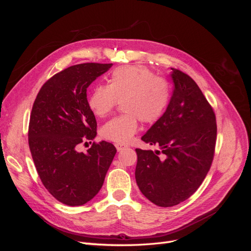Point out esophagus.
Here are the masks:
<instances>
[{
	"instance_id": "34e87169",
	"label": "esophagus",
	"mask_w": 251,
	"mask_h": 251,
	"mask_svg": "<svg viewBox=\"0 0 251 251\" xmlns=\"http://www.w3.org/2000/svg\"><path fill=\"white\" fill-rule=\"evenodd\" d=\"M115 147H116V149H117V151H123V150H125V149L126 148V146H124V144H119V143H116V144H115Z\"/></svg>"
}]
</instances>
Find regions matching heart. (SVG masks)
I'll use <instances>...</instances> for the list:
<instances>
[{
	"mask_svg": "<svg viewBox=\"0 0 251 251\" xmlns=\"http://www.w3.org/2000/svg\"><path fill=\"white\" fill-rule=\"evenodd\" d=\"M171 100V88L162 77L148 68L124 66L116 68L108 85H96L88 96V107L95 116L105 117L121 101L125 113L104 124L103 138L119 144L130 142L138 131L139 120L153 124L161 118Z\"/></svg>",
	"mask_w": 251,
	"mask_h": 251,
	"instance_id": "b5f03b06",
	"label": "heart"
}]
</instances>
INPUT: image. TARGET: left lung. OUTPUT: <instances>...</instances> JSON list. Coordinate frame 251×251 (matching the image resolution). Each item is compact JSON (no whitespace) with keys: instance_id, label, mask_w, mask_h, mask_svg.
I'll return each mask as SVG.
<instances>
[{"instance_id":"8db88e82","label":"left lung","mask_w":251,"mask_h":251,"mask_svg":"<svg viewBox=\"0 0 251 251\" xmlns=\"http://www.w3.org/2000/svg\"><path fill=\"white\" fill-rule=\"evenodd\" d=\"M172 70L169 107L141 137L160 151L136 149L137 185L161 207L185 201L199 188L210 169L217 138L215 112L202 91L187 74Z\"/></svg>"}]
</instances>
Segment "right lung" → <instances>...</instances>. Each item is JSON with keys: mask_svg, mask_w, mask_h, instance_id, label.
<instances>
[{"mask_svg": "<svg viewBox=\"0 0 251 251\" xmlns=\"http://www.w3.org/2000/svg\"><path fill=\"white\" fill-rule=\"evenodd\" d=\"M113 64L71 66L48 79L37 94L29 121L28 142L37 174L47 191L69 206L92 200L100 191L116 154L112 143H80L96 136V119L88 107L87 89Z\"/></svg>", "mask_w": 251, "mask_h": 251, "instance_id": "obj_1", "label": "right lung"}]
</instances>
